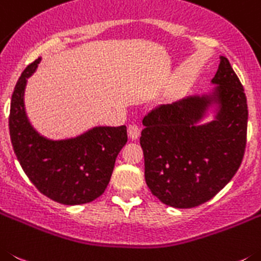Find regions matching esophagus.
<instances>
[{
  "instance_id": "34e87169",
  "label": "esophagus",
  "mask_w": 261,
  "mask_h": 261,
  "mask_svg": "<svg viewBox=\"0 0 261 261\" xmlns=\"http://www.w3.org/2000/svg\"><path fill=\"white\" fill-rule=\"evenodd\" d=\"M127 134H128V138H130L131 140H136L140 135V128L136 125H130L127 127Z\"/></svg>"
}]
</instances>
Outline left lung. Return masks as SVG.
Wrapping results in <instances>:
<instances>
[{
	"instance_id": "8db88e82",
	"label": "left lung",
	"mask_w": 261,
	"mask_h": 261,
	"mask_svg": "<svg viewBox=\"0 0 261 261\" xmlns=\"http://www.w3.org/2000/svg\"><path fill=\"white\" fill-rule=\"evenodd\" d=\"M210 92L157 107L143 118L144 177L154 196L173 208H194L221 191L239 169L247 138V98L229 61ZM210 115L212 121H204Z\"/></svg>"
}]
</instances>
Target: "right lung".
Here are the masks:
<instances>
[{
	"mask_svg": "<svg viewBox=\"0 0 261 261\" xmlns=\"http://www.w3.org/2000/svg\"><path fill=\"white\" fill-rule=\"evenodd\" d=\"M41 57L27 66L14 88L9 128L20 166L37 190L51 200L79 205L107 189L116 159L127 142L126 126H95L76 136L51 139L32 126L25 112L28 78Z\"/></svg>",
	"mask_w": 261,
	"mask_h": 261,
	"instance_id": "add662e5",
	"label": "right lung"
}]
</instances>
